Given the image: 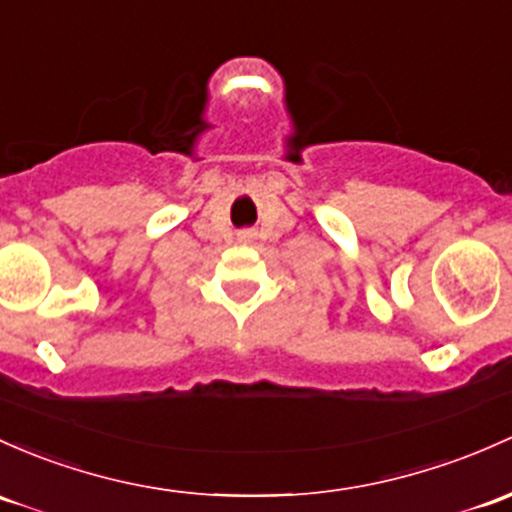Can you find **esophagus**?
<instances>
[{"mask_svg": "<svg viewBox=\"0 0 512 512\" xmlns=\"http://www.w3.org/2000/svg\"><path fill=\"white\" fill-rule=\"evenodd\" d=\"M238 240H240V242H250V240H252V233H250V230H245V233L238 235Z\"/></svg>", "mask_w": 512, "mask_h": 512, "instance_id": "1", "label": "esophagus"}]
</instances>
